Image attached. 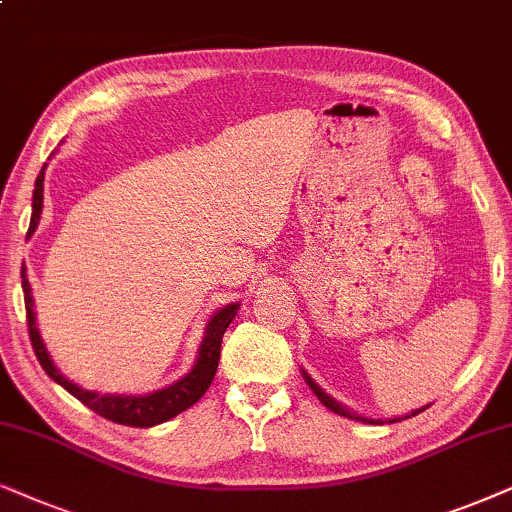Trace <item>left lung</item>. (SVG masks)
<instances>
[{
  "label": "left lung",
  "mask_w": 512,
  "mask_h": 512,
  "mask_svg": "<svg viewBox=\"0 0 512 512\" xmlns=\"http://www.w3.org/2000/svg\"><path fill=\"white\" fill-rule=\"evenodd\" d=\"M302 377H304V381H306V384H309V388H311V391L318 395V400H320V403H323V405L327 407V410H332V412H335V414H339V417H349V419L363 421V424H384V421H381V419H367V417H358V414H353V412H349V410H346V407H344V405H339L335 398H330V395H327V393L323 391V388H320V386L316 384V381H313V379L309 377V374H306L304 370H302ZM426 407H428V405H426ZM426 407H421V410H417V412H412V414H410V417H414V414H419V412H424V410H426ZM410 417H405V419H410ZM388 421H391V424H393V421H400V417H398V419H388Z\"/></svg>",
  "instance_id": "left-lung-1"
}]
</instances>
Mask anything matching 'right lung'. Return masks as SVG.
<instances>
[{
	"mask_svg": "<svg viewBox=\"0 0 512 512\" xmlns=\"http://www.w3.org/2000/svg\"><path fill=\"white\" fill-rule=\"evenodd\" d=\"M44 206V168L37 175L34 182V196H32V222H30V234L37 229L39 215H42ZM25 264L20 269V278H23V295H25V313H27V330H30V342L37 356L39 365L44 367V372L49 377L65 388L67 393H72L74 398L81 400L88 410H93L100 417H105L114 424L121 426H133V428H149L163 421L177 417L180 412H185L194 403H199L203 393L208 391V386L213 384V377L217 372V363H220V349H222V337L227 332L231 320H234L238 311V302L222 306L213 318L208 320L206 335L199 346V356L192 370L185 377L173 381V384L161 388V391L147 393V395H112V393H98V391H86L79 384H74L65 377L63 372L53 365V360L46 351L42 342V335L37 330V318H34V302H32V288L27 281Z\"/></svg>",
	"mask_w": 512,
	"mask_h": 512,
	"instance_id": "obj_1",
	"label": "right lung"
}]
</instances>
